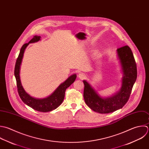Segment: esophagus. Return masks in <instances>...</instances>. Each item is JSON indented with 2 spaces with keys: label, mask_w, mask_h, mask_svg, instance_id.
Listing matches in <instances>:
<instances>
[{
  "label": "esophagus",
  "mask_w": 149,
  "mask_h": 149,
  "mask_svg": "<svg viewBox=\"0 0 149 149\" xmlns=\"http://www.w3.org/2000/svg\"><path fill=\"white\" fill-rule=\"evenodd\" d=\"M78 77L81 79H83L85 77V75L83 72H80V73L78 74Z\"/></svg>",
  "instance_id": "esophagus-1"
}]
</instances>
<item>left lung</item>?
<instances>
[{
	"label": "left lung",
	"mask_w": 149,
	"mask_h": 149,
	"mask_svg": "<svg viewBox=\"0 0 149 149\" xmlns=\"http://www.w3.org/2000/svg\"><path fill=\"white\" fill-rule=\"evenodd\" d=\"M116 51L122 74L121 86L118 91L110 96H103L88 81H83L86 104L92 110L100 114L110 113L122 109L128 102L136 80V64L130 47L125 46Z\"/></svg>",
	"instance_id": "obj_1"
}]
</instances>
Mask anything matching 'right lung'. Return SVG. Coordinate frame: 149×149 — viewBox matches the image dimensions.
I'll list each match as a JSON object with an SVG mask.
<instances>
[{"instance_id": "obj_1", "label": "right lung", "mask_w": 149, "mask_h": 149, "mask_svg": "<svg viewBox=\"0 0 149 149\" xmlns=\"http://www.w3.org/2000/svg\"><path fill=\"white\" fill-rule=\"evenodd\" d=\"M40 36H35L28 43L24 44L21 48L19 54L17 59L15 68L14 76L17 82L18 92L22 101L27 106L40 112H49L57 109L63 102L65 96V92L72 84L74 83L77 74H74L70 76L64 82L61 83L56 90L49 96L45 98H36L31 96L24 89L20 79V68L24 53L25 49L29 43L37 42L40 40Z\"/></svg>"}]
</instances>
